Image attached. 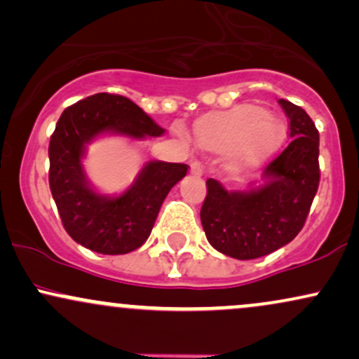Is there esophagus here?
<instances>
[{"label":"esophagus","instance_id":"obj_1","mask_svg":"<svg viewBox=\"0 0 359 359\" xmlns=\"http://www.w3.org/2000/svg\"><path fill=\"white\" fill-rule=\"evenodd\" d=\"M203 172H204V168H203V165H201L199 162H192L191 163V174L192 175L201 177V175H203Z\"/></svg>","mask_w":359,"mask_h":359}]
</instances>
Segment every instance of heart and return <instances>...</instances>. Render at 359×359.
<instances>
[{"mask_svg":"<svg viewBox=\"0 0 359 359\" xmlns=\"http://www.w3.org/2000/svg\"><path fill=\"white\" fill-rule=\"evenodd\" d=\"M175 135L187 142L182 126H175ZM285 125L269 114L263 106L238 104L224 113H212L196 123V138L201 148L214 154L226 151L229 170L250 172L262 167L277 154L285 142Z\"/></svg>","mask_w":359,"mask_h":359,"instance_id":"1","label":"heart"}]
</instances>
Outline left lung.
Masks as SVG:
<instances>
[{
	"label": "left lung",
	"mask_w": 359,
	"mask_h": 359,
	"mask_svg": "<svg viewBox=\"0 0 359 359\" xmlns=\"http://www.w3.org/2000/svg\"><path fill=\"white\" fill-rule=\"evenodd\" d=\"M290 119L285 150L263 170V184L226 191L208 179L201 222L212 248L236 259H255L290 243L304 228L319 187V131L294 102L278 100Z\"/></svg>",
	"instance_id": "8db88e82"
}]
</instances>
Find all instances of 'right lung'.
I'll use <instances>...</instances> for the list:
<instances>
[{"instance_id":"1","label":"right lung","mask_w":359,"mask_h":359,"mask_svg":"<svg viewBox=\"0 0 359 359\" xmlns=\"http://www.w3.org/2000/svg\"><path fill=\"white\" fill-rule=\"evenodd\" d=\"M163 133L140 106L118 94H94L62 113L48 145V184L74 241L96 253L125 255L148 240L162 203L187 174V165L154 160L125 192L106 196L90 185L82 158L101 135L142 140Z\"/></svg>"}]
</instances>
